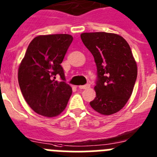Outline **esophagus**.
<instances>
[{
	"label": "esophagus",
	"mask_w": 157,
	"mask_h": 157,
	"mask_svg": "<svg viewBox=\"0 0 157 157\" xmlns=\"http://www.w3.org/2000/svg\"><path fill=\"white\" fill-rule=\"evenodd\" d=\"M90 87V84H86L84 85V86H78V88L81 89V90H86V89H88Z\"/></svg>",
	"instance_id": "34e87169"
}]
</instances>
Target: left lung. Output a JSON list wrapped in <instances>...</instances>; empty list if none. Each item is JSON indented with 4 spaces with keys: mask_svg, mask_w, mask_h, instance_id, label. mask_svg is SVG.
<instances>
[{
    "mask_svg": "<svg viewBox=\"0 0 157 157\" xmlns=\"http://www.w3.org/2000/svg\"><path fill=\"white\" fill-rule=\"evenodd\" d=\"M81 39L94 57L97 68L93 110L110 115L130 98L137 78V64L130 47L121 36L105 32L84 33Z\"/></svg>",
    "mask_w": 157,
    "mask_h": 157,
    "instance_id": "obj_1",
    "label": "left lung"
}]
</instances>
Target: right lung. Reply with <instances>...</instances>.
Instances as JSON below:
<instances>
[{
  "mask_svg": "<svg viewBox=\"0 0 157 157\" xmlns=\"http://www.w3.org/2000/svg\"><path fill=\"white\" fill-rule=\"evenodd\" d=\"M73 37L68 34L38 36L32 40L18 67L20 90L29 106L47 117L63 112L72 90L61 64ZM60 76L62 82L55 80Z\"/></svg>",
  "mask_w": 157,
  "mask_h": 157,
  "instance_id": "1",
  "label": "right lung"
}]
</instances>
